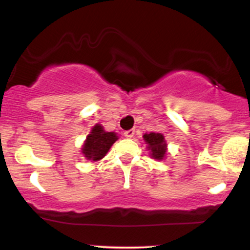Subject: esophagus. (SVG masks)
<instances>
[{
  "instance_id": "1",
  "label": "esophagus",
  "mask_w": 250,
  "mask_h": 250,
  "mask_svg": "<svg viewBox=\"0 0 250 250\" xmlns=\"http://www.w3.org/2000/svg\"><path fill=\"white\" fill-rule=\"evenodd\" d=\"M123 134H125V136L127 137V139H131L135 135V130L134 129H129V130H125Z\"/></svg>"
}]
</instances>
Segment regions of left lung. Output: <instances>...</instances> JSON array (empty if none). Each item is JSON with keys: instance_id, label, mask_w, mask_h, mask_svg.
<instances>
[{"instance_id": "left-lung-1", "label": "left lung", "mask_w": 250, "mask_h": 250, "mask_svg": "<svg viewBox=\"0 0 250 250\" xmlns=\"http://www.w3.org/2000/svg\"><path fill=\"white\" fill-rule=\"evenodd\" d=\"M143 141L147 145L149 155L154 160L162 161L167 155V142L165 136L160 133H146L143 135Z\"/></svg>"}]
</instances>
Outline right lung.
Segmentation results:
<instances>
[{
	"instance_id": "right-lung-1",
	"label": "right lung",
	"mask_w": 250,
	"mask_h": 250,
	"mask_svg": "<svg viewBox=\"0 0 250 250\" xmlns=\"http://www.w3.org/2000/svg\"><path fill=\"white\" fill-rule=\"evenodd\" d=\"M119 140L116 133L105 131L103 125L96 123L91 128L90 133L87 135V139L83 142L81 153L85 159L91 162L100 161L107 155L111 146Z\"/></svg>"
}]
</instances>
